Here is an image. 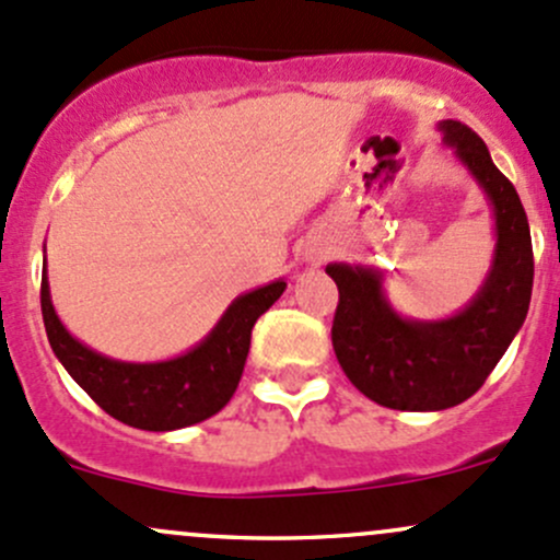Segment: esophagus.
Returning <instances> with one entry per match:
<instances>
[{"label":"esophagus","mask_w":560,"mask_h":560,"mask_svg":"<svg viewBox=\"0 0 560 560\" xmlns=\"http://www.w3.org/2000/svg\"><path fill=\"white\" fill-rule=\"evenodd\" d=\"M326 256H328V245H312V248L304 250L306 264H320Z\"/></svg>","instance_id":"esophagus-1"}]
</instances>
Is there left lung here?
<instances>
[{"label": "left lung", "mask_w": 560, "mask_h": 560, "mask_svg": "<svg viewBox=\"0 0 560 560\" xmlns=\"http://www.w3.org/2000/svg\"><path fill=\"white\" fill-rule=\"evenodd\" d=\"M438 130L483 191L494 219V254L470 302L448 317L419 320L395 310L378 267L347 261L326 267L339 288L330 328L336 360L365 398L395 411H443L478 393L532 302V232L518 191L467 125L441 119Z\"/></svg>", "instance_id": "1"}]
</instances>
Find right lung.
<instances>
[{"instance_id":"1","label":"right lung","mask_w":560,"mask_h":560,"mask_svg":"<svg viewBox=\"0 0 560 560\" xmlns=\"http://www.w3.org/2000/svg\"><path fill=\"white\" fill-rule=\"evenodd\" d=\"M285 285L280 278L240 293L206 339L176 358L152 363L109 358L71 336L52 306L47 269L42 275V317L56 358L109 417L138 430L171 432L206 422L232 400L250 350V330Z\"/></svg>"}]
</instances>
